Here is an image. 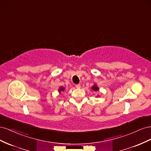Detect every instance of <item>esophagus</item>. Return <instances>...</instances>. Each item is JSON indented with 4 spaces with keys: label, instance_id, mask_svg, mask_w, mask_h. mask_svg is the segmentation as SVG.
I'll use <instances>...</instances> for the list:
<instances>
[{
    "label": "esophagus",
    "instance_id": "obj_1",
    "mask_svg": "<svg viewBox=\"0 0 151 151\" xmlns=\"http://www.w3.org/2000/svg\"><path fill=\"white\" fill-rule=\"evenodd\" d=\"M76 88L77 89H80L81 88V85L80 84H76Z\"/></svg>",
    "mask_w": 151,
    "mask_h": 151
}]
</instances>
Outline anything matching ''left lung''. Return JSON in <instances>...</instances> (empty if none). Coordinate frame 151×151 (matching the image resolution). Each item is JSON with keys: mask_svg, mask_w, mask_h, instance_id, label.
Masks as SVG:
<instances>
[{"mask_svg": "<svg viewBox=\"0 0 151 151\" xmlns=\"http://www.w3.org/2000/svg\"><path fill=\"white\" fill-rule=\"evenodd\" d=\"M91 89H92L93 91H95V92H97L98 91H99V88H98V86L96 84H94L92 87H91ZM97 97V96H96Z\"/></svg>", "mask_w": 151, "mask_h": 151, "instance_id": "8db88e82", "label": "left lung"}]
</instances>
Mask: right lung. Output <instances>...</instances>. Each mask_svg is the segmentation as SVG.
Returning a JSON list of instances; mask_svg holds the SVG:
<instances>
[{
    "mask_svg": "<svg viewBox=\"0 0 151 151\" xmlns=\"http://www.w3.org/2000/svg\"><path fill=\"white\" fill-rule=\"evenodd\" d=\"M64 90H65V88H64V87H62V86L60 87V88H59L58 89L59 93H61L62 91H63Z\"/></svg>",
    "mask_w": 151,
    "mask_h": 151,
    "instance_id": "obj_1",
    "label": "right lung"
}]
</instances>
